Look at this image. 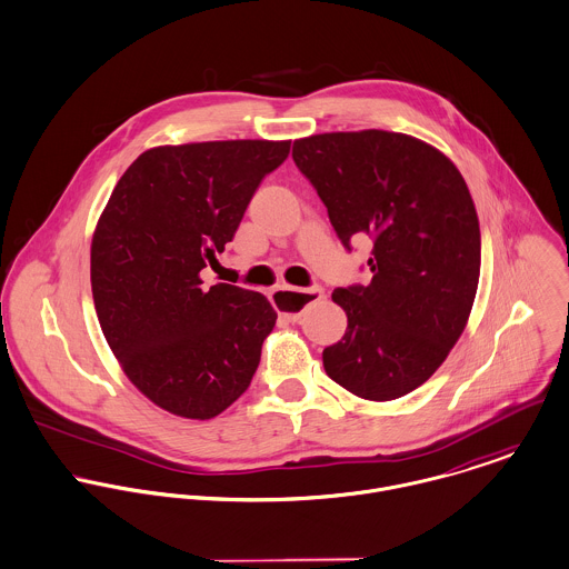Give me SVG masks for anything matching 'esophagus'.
Instances as JSON below:
<instances>
[{"instance_id":"esophagus-1","label":"esophagus","mask_w":569,"mask_h":569,"mask_svg":"<svg viewBox=\"0 0 569 569\" xmlns=\"http://www.w3.org/2000/svg\"><path fill=\"white\" fill-rule=\"evenodd\" d=\"M326 297V290L321 286L312 288H292V286H279L272 290V301L279 310H283V317L290 323H299L308 306L319 303Z\"/></svg>"}]
</instances>
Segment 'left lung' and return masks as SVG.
Returning <instances> with one entry per match:
<instances>
[{
    "label": "left lung",
    "mask_w": 569,
    "mask_h": 569,
    "mask_svg": "<svg viewBox=\"0 0 569 569\" xmlns=\"http://www.w3.org/2000/svg\"><path fill=\"white\" fill-rule=\"evenodd\" d=\"M292 160L342 246L373 243L371 281L332 292L347 330L323 349L326 373L365 400L402 398L445 362L475 301L481 234L468 187L442 151L382 129L295 140Z\"/></svg>",
    "instance_id": "1"
}]
</instances>
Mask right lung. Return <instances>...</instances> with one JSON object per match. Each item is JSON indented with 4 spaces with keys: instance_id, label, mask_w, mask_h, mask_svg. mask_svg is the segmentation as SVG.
I'll return each instance as SVG.
<instances>
[{
    "instance_id": "right-lung-1",
    "label": "right lung",
    "mask_w": 569,
    "mask_h": 569,
    "mask_svg": "<svg viewBox=\"0 0 569 569\" xmlns=\"http://www.w3.org/2000/svg\"><path fill=\"white\" fill-rule=\"evenodd\" d=\"M290 140L156 147L122 173L92 239V297L127 378L169 413L209 420L250 385L277 312L252 290L202 286Z\"/></svg>"
}]
</instances>
